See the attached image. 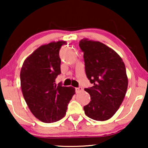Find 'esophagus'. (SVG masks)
I'll use <instances>...</instances> for the list:
<instances>
[{"instance_id": "34e87169", "label": "esophagus", "mask_w": 148, "mask_h": 148, "mask_svg": "<svg viewBox=\"0 0 148 148\" xmlns=\"http://www.w3.org/2000/svg\"><path fill=\"white\" fill-rule=\"evenodd\" d=\"M82 90H83V89H82V88H81V87H79V88H75V92L77 94V93H79L81 91H82Z\"/></svg>"}]
</instances>
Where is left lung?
<instances>
[{
	"mask_svg": "<svg viewBox=\"0 0 148 148\" xmlns=\"http://www.w3.org/2000/svg\"><path fill=\"white\" fill-rule=\"evenodd\" d=\"M84 52L86 73L92 88H85L91 101L84 107L90 119L104 121L113 116L122 104L128 87L124 62L112 48L98 41L84 38L79 42Z\"/></svg>",
	"mask_w": 148,
	"mask_h": 148,
	"instance_id": "left-lung-1",
	"label": "left lung"
}]
</instances>
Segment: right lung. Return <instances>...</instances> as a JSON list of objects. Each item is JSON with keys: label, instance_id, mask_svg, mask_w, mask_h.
Wrapping results in <instances>:
<instances>
[{"label": "right lung", "instance_id": "obj_1", "mask_svg": "<svg viewBox=\"0 0 148 148\" xmlns=\"http://www.w3.org/2000/svg\"><path fill=\"white\" fill-rule=\"evenodd\" d=\"M65 44L66 41L60 40L40 46L25 58L20 72L23 98L32 114L43 123L63 118L75 94L73 87L55 84L60 73L59 51Z\"/></svg>", "mask_w": 148, "mask_h": 148}]
</instances>
